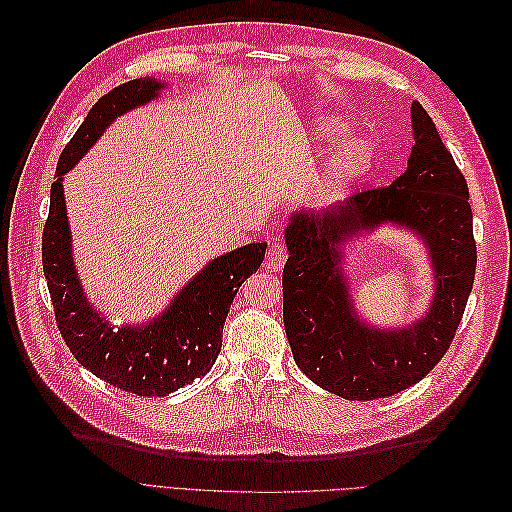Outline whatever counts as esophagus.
Returning <instances> with one entry per match:
<instances>
[{
  "label": "esophagus",
  "mask_w": 512,
  "mask_h": 512,
  "mask_svg": "<svg viewBox=\"0 0 512 512\" xmlns=\"http://www.w3.org/2000/svg\"><path fill=\"white\" fill-rule=\"evenodd\" d=\"M286 260H288V250L284 247V243H280V241L271 243L267 258H265V267L271 271H277L286 265Z\"/></svg>",
  "instance_id": "34e87169"
}]
</instances>
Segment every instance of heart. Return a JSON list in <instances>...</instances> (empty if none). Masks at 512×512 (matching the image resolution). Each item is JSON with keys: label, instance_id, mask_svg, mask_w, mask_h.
Listing matches in <instances>:
<instances>
[{"label": "heart", "instance_id": "heart-1", "mask_svg": "<svg viewBox=\"0 0 512 512\" xmlns=\"http://www.w3.org/2000/svg\"><path fill=\"white\" fill-rule=\"evenodd\" d=\"M350 130V123L339 115H318L299 134V149L303 156H309L312 151L344 138ZM374 158L376 147L369 136H348L331 151V156L309 185V200L314 205H329L344 196L356 181L369 173Z\"/></svg>", "mask_w": 512, "mask_h": 512}]
</instances>
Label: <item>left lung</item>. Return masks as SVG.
<instances>
[{
  "instance_id": "1",
  "label": "left lung",
  "mask_w": 512,
  "mask_h": 512,
  "mask_svg": "<svg viewBox=\"0 0 512 512\" xmlns=\"http://www.w3.org/2000/svg\"><path fill=\"white\" fill-rule=\"evenodd\" d=\"M408 168L389 188L354 194L327 211H294L284 230V327L303 374L354 401L389 397L423 380L451 346L474 284L476 243L468 183L425 108L412 102ZM382 225L406 227L434 271L428 312L412 325L378 328L349 290L345 247Z\"/></svg>"
}]
</instances>
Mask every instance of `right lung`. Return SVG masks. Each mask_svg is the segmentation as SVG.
I'll use <instances>...</instances> for the list:
<instances>
[{"instance_id": "add662e5", "label": "right lung", "mask_w": 512, "mask_h": 512, "mask_svg": "<svg viewBox=\"0 0 512 512\" xmlns=\"http://www.w3.org/2000/svg\"><path fill=\"white\" fill-rule=\"evenodd\" d=\"M164 89L166 81L145 76L115 87L91 106L59 156L42 235V269L66 346L91 374L141 397H164L207 374L222 350L235 294L267 252V243H247L209 260L166 309L141 324L115 327L89 301L74 265L64 177L117 117L158 100Z\"/></svg>"}]
</instances>
